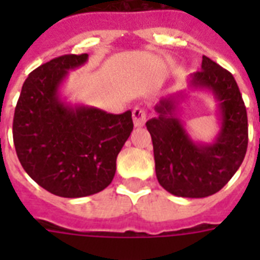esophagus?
I'll use <instances>...</instances> for the list:
<instances>
[{
	"label": "esophagus",
	"mask_w": 260,
	"mask_h": 260,
	"mask_svg": "<svg viewBox=\"0 0 260 260\" xmlns=\"http://www.w3.org/2000/svg\"><path fill=\"white\" fill-rule=\"evenodd\" d=\"M132 117H134L135 126L140 128V126H143L144 124H146V120H147L146 110L142 109V108H139V106H136V108L132 110Z\"/></svg>",
	"instance_id": "1"
}]
</instances>
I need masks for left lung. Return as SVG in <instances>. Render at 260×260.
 Masks as SVG:
<instances>
[{"label":"left lung","mask_w":260,"mask_h":260,"mask_svg":"<svg viewBox=\"0 0 260 260\" xmlns=\"http://www.w3.org/2000/svg\"><path fill=\"white\" fill-rule=\"evenodd\" d=\"M189 86L209 90L217 101L220 132L213 142L197 143L190 138L178 116L182 94L163 97L155 106L156 117L146 125L160 186L178 197L204 198L221 190L243 163L248 121L234 75L208 56H202L201 70L190 75Z\"/></svg>","instance_id":"1"}]
</instances>
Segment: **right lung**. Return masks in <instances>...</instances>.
<instances>
[{"label": "right lung", "instance_id": "1", "mask_svg": "<svg viewBox=\"0 0 260 260\" xmlns=\"http://www.w3.org/2000/svg\"><path fill=\"white\" fill-rule=\"evenodd\" d=\"M87 58L63 55L38 67L25 79L14 109L18 160L38 185L59 197H86L108 187L134 129L131 110L112 114L62 100L59 89L69 71Z\"/></svg>", "mask_w": 260, "mask_h": 260}]
</instances>
